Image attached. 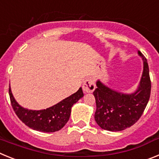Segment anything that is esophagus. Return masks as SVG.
Instances as JSON below:
<instances>
[{
	"instance_id": "obj_1",
	"label": "esophagus",
	"mask_w": 159,
	"mask_h": 159,
	"mask_svg": "<svg viewBox=\"0 0 159 159\" xmlns=\"http://www.w3.org/2000/svg\"><path fill=\"white\" fill-rule=\"evenodd\" d=\"M95 89V85L92 79L88 78L84 80V84H83V90H84V92H86V93H91V92H93Z\"/></svg>"
}]
</instances>
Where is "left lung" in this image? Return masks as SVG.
Masks as SVG:
<instances>
[{
  "mask_svg": "<svg viewBox=\"0 0 159 159\" xmlns=\"http://www.w3.org/2000/svg\"><path fill=\"white\" fill-rule=\"evenodd\" d=\"M138 54L143 61V71L137 90L126 94L108 88L97 80L93 95L96 102L95 120L103 130L121 131L131 127L139 119L151 95V83L147 60L140 51Z\"/></svg>",
  "mask_w": 159,
  "mask_h": 159,
  "instance_id": "1",
  "label": "left lung"
}]
</instances>
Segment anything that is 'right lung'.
<instances>
[{
  "label": "right lung",
  "instance_id": "1",
  "mask_svg": "<svg viewBox=\"0 0 159 159\" xmlns=\"http://www.w3.org/2000/svg\"><path fill=\"white\" fill-rule=\"evenodd\" d=\"M8 93L14 111L26 126L41 132L58 131L67 123L71 115V107L84 96L82 88L56 105L43 110H29L21 107L14 99L9 86Z\"/></svg>",
  "mask_w": 159,
  "mask_h": 159
}]
</instances>
